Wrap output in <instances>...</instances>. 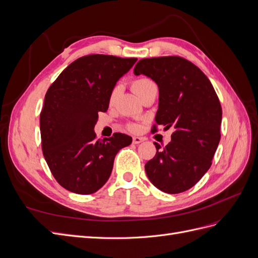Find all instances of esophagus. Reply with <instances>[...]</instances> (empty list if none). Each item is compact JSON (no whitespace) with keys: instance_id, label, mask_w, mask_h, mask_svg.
<instances>
[{"instance_id":"1","label":"esophagus","mask_w":258,"mask_h":258,"mask_svg":"<svg viewBox=\"0 0 258 258\" xmlns=\"http://www.w3.org/2000/svg\"><path fill=\"white\" fill-rule=\"evenodd\" d=\"M132 141H134V144H140V143L144 141V139L141 138V137H134Z\"/></svg>"}]
</instances>
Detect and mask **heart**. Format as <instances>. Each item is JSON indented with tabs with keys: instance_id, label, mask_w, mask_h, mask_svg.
Wrapping results in <instances>:
<instances>
[{
	"instance_id": "heart-1",
	"label": "heart",
	"mask_w": 258,
	"mask_h": 258,
	"mask_svg": "<svg viewBox=\"0 0 258 258\" xmlns=\"http://www.w3.org/2000/svg\"><path fill=\"white\" fill-rule=\"evenodd\" d=\"M153 85H155V83L153 81H151V80H148V79H139V80H137V81H135L134 83H132L131 88L140 97L148 87H151V86H153ZM119 92H120V85L117 84V85L114 86L113 89L110 92V96H108V103L113 104L115 101H116L117 97H118ZM127 128L130 131L138 130V126H137V124H135V123H129L128 126H127Z\"/></svg>"
}]
</instances>
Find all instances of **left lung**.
<instances>
[{
	"label": "left lung",
	"mask_w": 258,
	"mask_h": 258,
	"mask_svg": "<svg viewBox=\"0 0 258 258\" xmlns=\"http://www.w3.org/2000/svg\"><path fill=\"white\" fill-rule=\"evenodd\" d=\"M135 75L143 74L158 85L156 123L172 127L171 142L146 162L154 186L163 192H183L196 184L212 165L221 140L222 106L212 84L190 61L177 56L140 60ZM154 131H157L156 124Z\"/></svg>",
	"instance_id": "8db88e82"
}]
</instances>
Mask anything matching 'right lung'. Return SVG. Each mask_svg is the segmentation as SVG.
I'll return each instance as SVG.
<instances>
[{
    "label": "right lung",
    "mask_w": 258,
    "mask_h": 258,
    "mask_svg": "<svg viewBox=\"0 0 258 258\" xmlns=\"http://www.w3.org/2000/svg\"><path fill=\"white\" fill-rule=\"evenodd\" d=\"M137 58L89 54L66 68L45 95L40 116L42 150L56 181L80 195L96 192L110 177L116 154L132 138L114 134L96 140L99 112Z\"/></svg>",
    "instance_id": "1"
}]
</instances>
